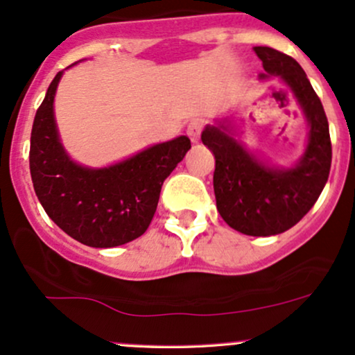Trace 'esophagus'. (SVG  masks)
Returning <instances> with one entry per match:
<instances>
[{
	"mask_svg": "<svg viewBox=\"0 0 355 355\" xmlns=\"http://www.w3.org/2000/svg\"><path fill=\"white\" fill-rule=\"evenodd\" d=\"M187 135L191 140V144H198L200 141V135H202V123L200 121H191L187 128Z\"/></svg>",
	"mask_w": 355,
	"mask_h": 355,
	"instance_id": "34e87169",
	"label": "esophagus"
}]
</instances>
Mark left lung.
<instances>
[{
    "label": "left lung",
    "instance_id": "left-lung-1",
    "mask_svg": "<svg viewBox=\"0 0 355 355\" xmlns=\"http://www.w3.org/2000/svg\"><path fill=\"white\" fill-rule=\"evenodd\" d=\"M263 64L260 80L279 76L307 120L304 153L291 166L272 165L237 138L230 118H218L202 132L215 157L214 191L220 217L240 234L268 237L294 227L312 209L327 183L332 146L319 96L294 58L268 46H255Z\"/></svg>",
    "mask_w": 355,
    "mask_h": 355
}]
</instances>
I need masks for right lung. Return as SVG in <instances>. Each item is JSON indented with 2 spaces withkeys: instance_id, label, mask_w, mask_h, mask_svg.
<instances>
[{
  "instance_id": "obj_1",
  "label": "right lung",
  "mask_w": 355,
  "mask_h": 355,
  "mask_svg": "<svg viewBox=\"0 0 355 355\" xmlns=\"http://www.w3.org/2000/svg\"><path fill=\"white\" fill-rule=\"evenodd\" d=\"M63 71L53 78L36 110L30 172L40 203L64 234L83 245L110 248L145 234L165 178L190 150V138L141 150L116 164L92 168L67 153L55 120V95Z\"/></svg>"
}]
</instances>
